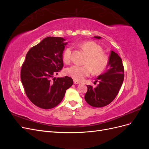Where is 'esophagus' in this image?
Returning a JSON list of instances; mask_svg holds the SVG:
<instances>
[{
  "instance_id": "1",
  "label": "esophagus",
  "mask_w": 149,
  "mask_h": 149,
  "mask_svg": "<svg viewBox=\"0 0 149 149\" xmlns=\"http://www.w3.org/2000/svg\"><path fill=\"white\" fill-rule=\"evenodd\" d=\"M74 84H79V81H78L74 80Z\"/></svg>"
}]
</instances>
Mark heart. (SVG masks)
I'll list each match as a JSON object with an SVG mask.
<instances>
[{
	"label": "heart",
	"instance_id": "obj_1",
	"mask_svg": "<svg viewBox=\"0 0 149 149\" xmlns=\"http://www.w3.org/2000/svg\"><path fill=\"white\" fill-rule=\"evenodd\" d=\"M79 47L87 54L85 65H73L66 69V74L74 80L81 81L89 76L91 71L94 74H99L105 70L109 58L107 54L103 52V48L93 41H86L79 44ZM71 47H68L63 54V60L68 64L71 60Z\"/></svg>",
	"mask_w": 149,
	"mask_h": 149
}]
</instances>
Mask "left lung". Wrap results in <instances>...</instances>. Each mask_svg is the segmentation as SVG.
<instances>
[{
	"label": "left lung",
	"instance_id": "left-lung-1",
	"mask_svg": "<svg viewBox=\"0 0 149 149\" xmlns=\"http://www.w3.org/2000/svg\"><path fill=\"white\" fill-rule=\"evenodd\" d=\"M100 39V37H94ZM108 66L109 68L97 78L99 84L96 88L87 85L88 91L84 99L90 106L101 107L113 101L118 95L124 78V68L121 58L111 51Z\"/></svg>",
	"mask_w": 149,
	"mask_h": 149
}]
</instances>
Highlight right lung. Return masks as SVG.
<instances>
[{
  "label": "right lung",
  "instance_id": "1",
  "mask_svg": "<svg viewBox=\"0 0 149 149\" xmlns=\"http://www.w3.org/2000/svg\"><path fill=\"white\" fill-rule=\"evenodd\" d=\"M61 37H48L26 53L20 78L26 96L33 104L45 109L60 103L67 89L73 84L68 76H53L63 67V52L67 43Z\"/></svg>",
  "mask_w": 149,
  "mask_h": 149
}]
</instances>
